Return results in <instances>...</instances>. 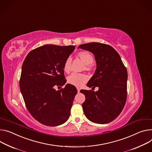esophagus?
Instances as JSON below:
<instances>
[{
	"mask_svg": "<svg viewBox=\"0 0 152 152\" xmlns=\"http://www.w3.org/2000/svg\"><path fill=\"white\" fill-rule=\"evenodd\" d=\"M77 92L79 93L80 91V88L79 87H77Z\"/></svg>",
	"mask_w": 152,
	"mask_h": 152,
	"instance_id": "34e87169",
	"label": "esophagus"
}]
</instances>
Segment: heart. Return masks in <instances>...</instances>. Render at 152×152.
<instances>
[{
    "mask_svg": "<svg viewBox=\"0 0 152 152\" xmlns=\"http://www.w3.org/2000/svg\"><path fill=\"white\" fill-rule=\"evenodd\" d=\"M77 57L84 64V68L86 70H90L92 68V62L93 58L92 55L87 51H82L77 54ZM71 59L68 58L66 59L64 64L63 69L65 73H69L70 71ZM88 80L86 75L80 73H73L67 78V81L70 84L76 87H81Z\"/></svg>",
    "mask_w": 152,
    "mask_h": 152,
    "instance_id": "1",
    "label": "heart"
}]
</instances>
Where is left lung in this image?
I'll list each match as a JSON object with an SVG mask.
<instances>
[{
  "label": "left lung",
  "instance_id": "left-lung-1",
  "mask_svg": "<svg viewBox=\"0 0 152 152\" xmlns=\"http://www.w3.org/2000/svg\"><path fill=\"white\" fill-rule=\"evenodd\" d=\"M77 48L94 55L96 69L87 84L99 90H81L86 101L82 108L87 118L96 124H107L121 113L127 99V69L118 52L110 45L98 42L80 45Z\"/></svg>",
  "mask_w": 152,
  "mask_h": 152
}]
</instances>
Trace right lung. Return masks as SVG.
<instances>
[{"label": "right lung", "mask_w": 152, "mask_h": 152, "mask_svg": "<svg viewBox=\"0 0 152 152\" xmlns=\"http://www.w3.org/2000/svg\"><path fill=\"white\" fill-rule=\"evenodd\" d=\"M75 46L45 45L30 51L22 66L19 82L26 107L32 116L47 126H57L70 117L76 88L66 80L63 66Z\"/></svg>", "instance_id": "add662e5"}]
</instances>
